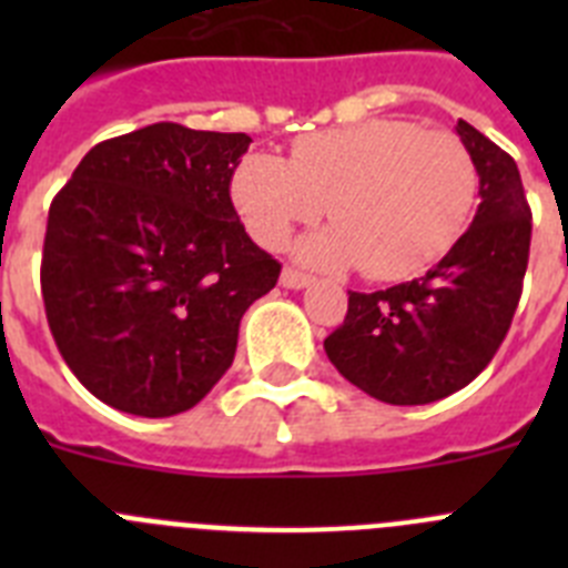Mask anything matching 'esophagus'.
<instances>
[{
	"label": "esophagus",
	"mask_w": 568,
	"mask_h": 568,
	"mask_svg": "<svg viewBox=\"0 0 568 568\" xmlns=\"http://www.w3.org/2000/svg\"><path fill=\"white\" fill-rule=\"evenodd\" d=\"M310 284H313V278H310V275H304V273H298V270H284V273H281V287H287V290H304V287H310Z\"/></svg>",
	"instance_id": "esophagus-1"
}]
</instances>
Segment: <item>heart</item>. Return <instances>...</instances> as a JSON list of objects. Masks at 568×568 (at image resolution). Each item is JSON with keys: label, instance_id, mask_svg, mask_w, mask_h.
<instances>
[{"label": "heart", "instance_id": "b5f03b06", "mask_svg": "<svg viewBox=\"0 0 568 568\" xmlns=\"http://www.w3.org/2000/svg\"><path fill=\"white\" fill-rule=\"evenodd\" d=\"M230 193L264 247H278L295 224L315 222L327 207L335 224L304 235L295 258L321 270L358 264L369 278L395 281L426 270L458 241L478 173L458 135L369 119L301 135L290 162L244 155Z\"/></svg>", "mask_w": 568, "mask_h": 568}]
</instances>
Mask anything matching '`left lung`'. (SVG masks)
<instances>
[{
    "mask_svg": "<svg viewBox=\"0 0 568 568\" xmlns=\"http://www.w3.org/2000/svg\"><path fill=\"white\" fill-rule=\"evenodd\" d=\"M455 133L478 173V213L420 278L349 293L327 358L349 384L395 406L433 404L484 373L518 310L529 264L531 213L518 164L458 119Z\"/></svg>",
    "mask_w": 568,
    "mask_h": 568,
    "instance_id": "obj_1",
    "label": "left lung"
}]
</instances>
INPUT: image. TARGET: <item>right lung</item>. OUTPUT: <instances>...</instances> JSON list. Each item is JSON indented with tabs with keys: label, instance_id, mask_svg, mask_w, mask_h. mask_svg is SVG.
Wrapping results in <instances>:
<instances>
[{
	"label": "right lung",
	"instance_id": "right-lung-1",
	"mask_svg": "<svg viewBox=\"0 0 568 568\" xmlns=\"http://www.w3.org/2000/svg\"><path fill=\"white\" fill-rule=\"evenodd\" d=\"M247 133L148 124L97 144L50 204L42 298L64 364L119 413H187L233 364L281 264L230 199Z\"/></svg>",
	"mask_w": 568,
	"mask_h": 568
}]
</instances>
